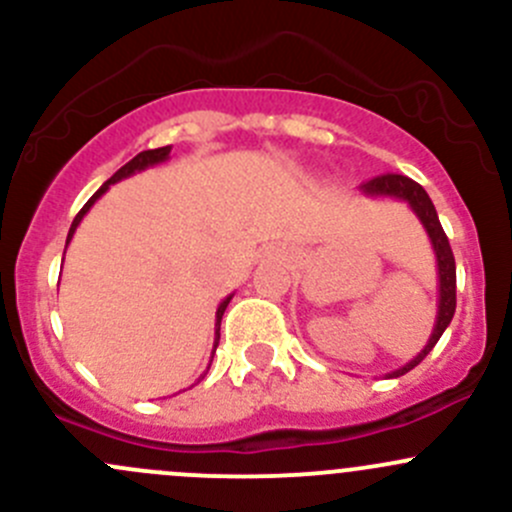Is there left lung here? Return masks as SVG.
Masks as SVG:
<instances>
[{"label":"left lung","instance_id":"8db88e82","mask_svg":"<svg viewBox=\"0 0 512 512\" xmlns=\"http://www.w3.org/2000/svg\"><path fill=\"white\" fill-rule=\"evenodd\" d=\"M359 190L369 198H396L409 203V208L414 210L416 218L421 220V225L426 227L428 240H431L433 252H436V265H438V312H436V324H433V332L428 337L426 347L418 352L409 364H404L401 369L386 374L389 379L396 376H404L406 371H411L414 366L421 364L426 359V354L431 352L438 344L441 334L446 332V327L451 324L453 312H456V260H453L451 245H448V237L443 232L441 220H438L436 208H433L431 198H428L426 190L416 183V180L406 178V175H379V178H371L366 183L359 185Z\"/></svg>","mask_w":512,"mask_h":512}]
</instances>
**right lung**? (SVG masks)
I'll return each instance as SVG.
<instances>
[{
	"label": "right lung",
	"instance_id": "add662e5",
	"mask_svg": "<svg viewBox=\"0 0 512 512\" xmlns=\"http://www.w3.org/2000/svg\"><path fill=\"white\" fill-rule=\"evenodd\" d=\"M170 158V146H163V148H153V151H143V153H138L136 158H131L128 160L126 165H123V168H118L116 173L111 175V178L106 180V183L101 185V188L96 190L94 195H91L89 198V203L84 205V208L79 210V215H76L74 218V223H71V230H69V237H66V245H69L71 242V237H74V232H76V227H79V223L81 220H84V215L89 213L91 210V205L96 203L98 198H101L103 193H106L108 188H111L113 183H118V180H123V178H131V175H136V173H141V170H146V168H151V165H158V163H165V160ZM230 299H232V294L230 297H225L223 302H220V307H218V312H215V344H213V354H215V349H218V342H220V322H223V314H225V309H227V304H230ZM210 364H213V356H210ZM210 369V366H208ZM205 376V374H203ZM203 376H200V379H203Z\"/></svg>",
	"mask_w": 512,
	"mask_h": 512
}]
</instances>
